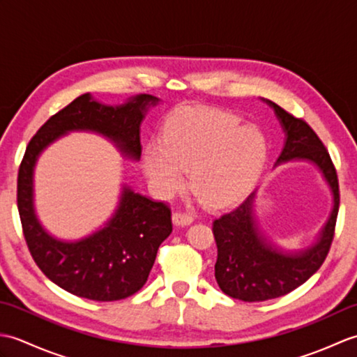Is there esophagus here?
Instances as JSON below:
<instances>
[{
	"label": "esophagus",
	"mask_w": 357,
	"mask_h": 357,
	"mask_svg": "<svg viewBox=\"0 0 357 357\" xmlns=\"http://www.w3.org/2000/svg\"><path fill=\"white\" fill-rule=\"evenodd\" d=\"M172 221H173L174 225L185 227V225H190L193 222V218L190 215H187V213H173Z\"/></svg>",
	"instance_id": "1"
}]
</instances>
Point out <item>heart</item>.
<instances>
[{
  "mask_svg": "<svg viewBox=\"0 0 357 357\" xmlns=\"http://www.w3.org/2000/svg\"><path fill=\"white\" fill-rule=\"evenodd\" d=\"M268 159V146L255 127L216 109H187L174 115L162 142L144 150V172L155 192L170 198L185 185L210 208H224L253 190Z\"/></svg>",
  "mask_w": 357,
  "mask_h": 357,
  "instance_id": "1",
  "label": "heart"
}]
</instances>
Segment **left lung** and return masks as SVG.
Instances as JSON below:
<instances>
[{"mask_svg":"<svg viewBox=\"0 0 357 357\" xmlns=\"http://www.w3.org/2000/svg\"><path fill=\"white\" fill-rule=\"evenodd\" d=\"M285 133L284 149L275 165L288 161L314 164L333 195L331 213L313 245L287 252L265 236L255 213L256 193L229 213L215 219L213 234L218 245L215 278L219 288L230 298L261 302L293 291L321 268L328 255L339 211V183L327 149L305 121L294 118L270 100Z\"/></svg>","mask_w":357,"mask_h":357,"instance_id":"1","label":"left lung"}]
</instances>
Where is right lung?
I'll use <instances>...</instances> for the list:
<instances>
[{
	"instance_id": "add662e5",
	"label": "right lung",
	"mask_w": 357,
	"mask_h": 357,
	"mask_svg": "<svg viewBox=\"0 0 357 357\" xmlns=\"http://www.w3.org/2000/svg\"><path fill=\"white\" fill-rule=\"evenodd\" d=\"M159 98L141 93L105 105L84 93L47 119L30 139L18 172V211L33 261L53 284L90 301H119L141 290L159 245L172 233V211L123 185L118 207L104 227L78 241L58 239L44 229L33 204V172L52 142L70 132H93L132 161L141 158V123Z\"/></svg>"
}]
</instances>
